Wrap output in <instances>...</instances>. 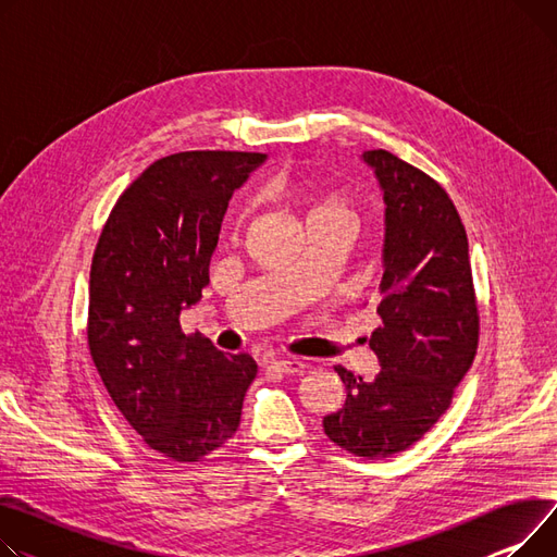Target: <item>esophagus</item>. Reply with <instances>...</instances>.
Returning a JSON list of instances; mask_svg holds the SVG:
<instances>
[{"mask_svg":"<svg viewBox=\"0 0 557 557\" xmlns=\"http://www.w3.org/2000/svg\"><path fill=\"white\" fill-rule=\"evenodd\" d=\"M269 369L280 374H300L302 369H307V362L302 358H275L269 362Z\"/></svg>","mask_w":557,"mask_h":557,"instance_id":"34e87169","label":"esophagus"}]
</instances>
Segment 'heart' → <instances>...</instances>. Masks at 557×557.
Here are the masks:
<instances>
[{"mask_svg": "<svg viewBox=\"0 0 557 557\" xmlns=\"http://www.w3.org/2000/svg\"><path fill=\"white\" fill-rule=\"evenodd\" d=\"M336 212H347L338 201H324V203H315L311 210V216H320V214H336Z\"/></svg>", "mask_w": 557, "mask_h": 557, "instance_id": "heart-1", "label": "heart"}]
</instances>
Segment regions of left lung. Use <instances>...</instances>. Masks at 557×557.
Listing matches in <instances>:
<instances>
[{"label":"left lung","mask_w":557,"mask_h":557,"mask_svg":"<svg viewBox=\"0 0 557 557\" xmlns=\"http://www.w3.org/2000/svg\"><path fill=\"white\" fill-rule=\"evenodd\" d=\"M360 161L385 203L383 326L369 341L381 369L364 381L336 367L347 400L322 425L336 446L379 459L410 448L448 410L474 360L479 315L466 228L446 190L385 150Z\"/></svg>","instance_id":"obj_1"}]
</instances>
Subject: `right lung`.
I'll list each match as a JSON object with an SVG mask.
<instances>
[{
    "label": "right lung",
    "instance_id": "obj_1",
    "mask_svg": "<svg viewBox=\"0 0 557 557\" xmlns=\"http://www.w3.org/2000/svg\"><path fill=\"white\" fill-rule=\"evenodd\" d=\"M267 161L255 152H181L154 161L111 210L89 275V349L121 414L147 446L199 461L239 428L257 376L248 354L185 336L233 193Z\"/></svg>",
    "mask_w": 557,
    "mask_h": 557
}]
</instances>
